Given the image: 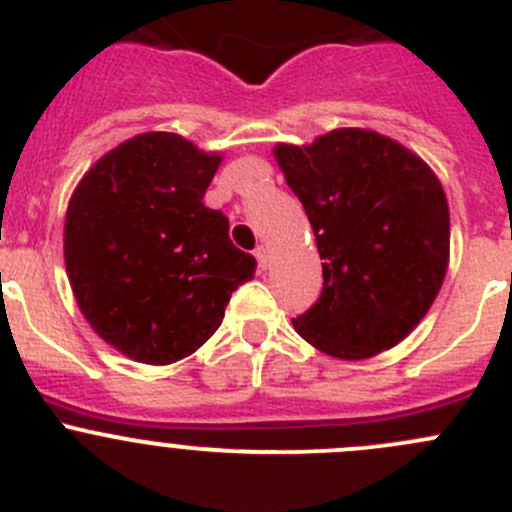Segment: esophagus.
Wrapping results in <instances>:
<instances>
[{
	"instance_id": "esophagus-1",
	"label": "esophagus",
	"mask_w": 512,
	"mask_h": 512,
	"mask_svg": "<svg viewBox=\"0 0 512 512\" xmlns=\"http://www.w3.org/2000/svg\"><path fill=\"white\" fill-rule=\"evenodd\" d=\"M255 257H257V262H260L262 270H267V267H270V247L260 245V247H257V250H255Z\"/></svg>"
}]
</instances>
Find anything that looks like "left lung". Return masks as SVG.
<instances>
[{"label": "left lung", "instance_id": "left-lung-1", "mask_svg": "<svg viewBox=\"0 0 512 512\" xmlns=\"http://www.w3.org/2000/svg\"><path fill=\"white\" fill-rule=\"evenodd\" d=\"M275 158L317 237L324 287L292 319L304 342L344 361L396 347L426 317L448 270L441 180L416 153L366 128H337Z\"/></svg>", "mask_w": 512, "mask_h": 512}]
</instances>
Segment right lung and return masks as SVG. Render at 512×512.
Segmentation results:
<instances>
[{
  "label": "right lung",
  "instance_id": "add662e5",
  "mask_svg": "<svg viewBox=\"0 0 512 512\" xmlns=\"http://www.w3.org/2000/svg\"><path fill=\"white\" fill-rule=\"evenodd\" d=\"M220 160L178 133H141L98 158L71 195L64 262L76 304L128 359L163 366L198 352L255 277V257L203 203Z\"/></svg>",
  "mask_w": 512,
  "mask_h": 512
}]
</instances>
